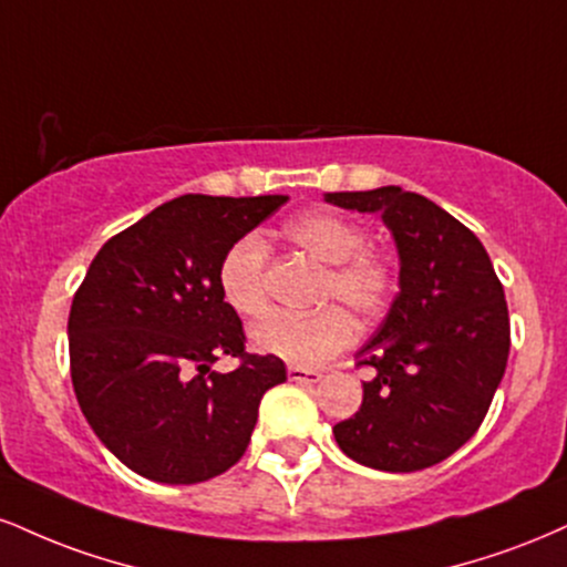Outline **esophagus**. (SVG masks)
Segmentation results:
<instances>
[{
  "label": "esophagus",
  "instance_id": "obj_1",
  "mask_svg": "<svg viewBox=\"0 0 567 567\" xmlns=\"http://www.w3.org/2000/svg\"><path fill=\"white\" fill-rule=\"evenodd\" d=\"M288 378L292 380V383H306V385H313L322 380V374L313 372V370H306V367H288Z\"/></svg>",
  "mask_w": 567,
  "mask_h": 567
}]
</instances>
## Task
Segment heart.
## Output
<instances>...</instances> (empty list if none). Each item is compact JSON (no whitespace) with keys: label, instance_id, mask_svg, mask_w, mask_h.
<instances>
[{"label":"heart","instance_id":"heart-1","mask_svg":"<svg viewBox=\"0 0 567 567\" xmlns=\"http://www.w3.org/2000/svg\"><path fill=\"white\" fill-rule=\"evenodd\" d=\"M285 237L327 266L319 301H340L361 319L378 317L395 292V266L383 250L370 248L359 221L319 208L290 218ZM266 261L269 248L258 231L237 237L218 261V292L231 311L258 319L269 306L266 296ZM357 336L351 313L330 303L324 309L290 317L275 313L254 327L250 338L258 351L285 359L292 367H317L332 359Z\"/></svg>","mask_w":567,"mask_h":567}]
</instances>
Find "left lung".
Wrapping results in <instances>:
<instances>
[{
	"label": "left lung",
	"mask_w": 567,
	"mask_h": 567,
	"mask_svg": "<svg viewBox=\"0 0 567 567\" xmlns=\"http://www.w3.org/2000/svg\"><path fill=\"white\" fill-rule=\"evenodd\" d=\"M340 208L380 214L401 258V292L357 353L370 367L353 417L332 427L359 465L414 473L473 439L509 357L504 288L478 237L433 200L401 187L327 193Z\"/></svg>",
	"instance_id": "8db88e82"
}]
</instances>
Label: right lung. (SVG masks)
Here are the masks:
<instances>
[{"instance_id": "right-lung-1", "label": "right lung", "mask_w": 567, "mask_h": 567, "mask_svg": "<svg viewBox=\"0 0 567 567\" xmlns=\"http://www.w3.org/2000/svg\"><path fill=\"white\" fill-rule=\"evenodd\" d=\"M288 195H182L100 248L68 317L71 380L97 439L158 483L216 478L245 454L261 395L288 380L279 357L245 351L218 292V261ZM235 355L231 373H214Z\"/></svg>"}]
</instances>
